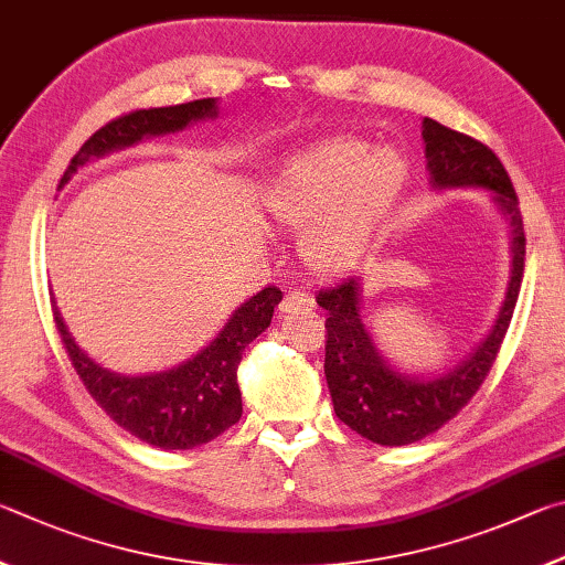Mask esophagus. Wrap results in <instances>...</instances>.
I'll return each instance as SVG.
<instances>
[{
  "instance_id": "1",
  "label": "esophagus",
  "mask_w": 565,
  "mask_h": 565,
  "mask_svg": "<svg viewBox=\"0 0 565 565\" xmlns=\"http://www.w3.org/2000/svg\"><path fill=\"white\" fill-rule=\"evenodd\" d=\"M315 310V300L310 298L308 292L300 290H290L285 292V298L280 300V312H312Z\"/></svg>"
}]
</instances>
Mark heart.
I'll use <instances>...</instances> for the list:
<instances>
[{
    "label": "heart",
    "instance_id": "obj_1",
    "mask_svg": "<svg viewBox=\"0 0 565 565\" xmlns=\"http://www.w3.org/2000/svg\"><path fill=\"white\" fill-rule=\"evenodd\" d=\"M407 163L394 148L352 138L315 146L292 158L263 188L275 223L305 227L300 253L318 275H340L367 253L380 217L399 193Z\"/></svg>",
    "mask_w": 565,
    "mask_h": 565
}]
</instances>
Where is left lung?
Instances as JSON below:
<instances>
[{"label":"left lung","mask_w":565,"mask_h":565,"mask_svg":"<svg viewBox=\"0 0 565 565\" xmlns=\"http://www.w3.org/2000/svg\"><path fill=\"white\" fill-rule=\"evenodd\" d=\"M422 138L427 143L424 153L434 188H487L493 193V201L511 225V280L487 340L457 367L434 380H414L397 372L374 348L360 315V277H348L340 285L320 290L318 305L328 310L324 377L334 414L360 437L382 447H404L429 437L457 417L479 392L507 338L526 257L519 198L499 156L477 138L451 131L434 118H424Z\"/></svg>","instance_id":"left-lung-1"}]
</instances>
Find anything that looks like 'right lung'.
Returning <instances> with one entry per match:
<instances>
[{"mask_svg": "<svg viewBox=\"0 0 565 565\" xmlns=\"http://www.w3.org/2000/svg\"><path fill=\"white\" fill-rule=\"evenodd\" d=\"M215 98H198V102L138 108L108 121L78 148L72 163L62 175V188L92 158L106 156L116 148L138 143L146 136H161L181 131L191 121L213 118ZM282 300L277 288H265L250 300H245L217 332V338L178 367L143 377H124L114 374L86 358L72 340L62 315L54 305V322L62 334L68 360L82 377L86 392L111 417L118 427L131 437L141 439L158 449H193L215 439L217 434L231 429L241 419L243 399L237 387V364L243 352L257 334L267 330L273 320L275 305Z\"/></svg>", "mask_w": 565, "mask_h": 565, "instance_id": "right-lung-1", "label": "right lung"}]
</instances>
